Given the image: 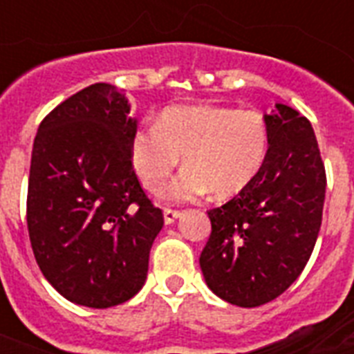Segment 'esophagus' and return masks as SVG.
Listing matches in <instances>:
<instances>
[{
  "label": "esophagus",
  "mask_w": 354,
  "mask_h": 354,
  "mask_svg": "<svg viewBox=\"0 0 354 354\" xmlns=\"http://www.w3.org/2000/svg\"><path fill=\"white\" fill-rule=\"evenodd\" d=\"M182 216V213L176 209H163V221H165V224L169 226V224H174V222L178 221Z\"/></svg>",
  "instance_id": "obj_1"
}]
</instances>
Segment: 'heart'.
Returning <instances> with one entry per match:
<instances>
[{
    "label": "heart",
    "instance_id": "b5f03b06",
    "mask_svg": "<svg viewBox=\"0 0 354 354\" xmlns=\"http://www.w3.org/2000/svg\"><path fill=\"white\" fill-rule=\"evenodd\" d=\"M268 152V127L253 110L171 106L128 143V160L147 191L158 193L183 156V169L161 196L191 202L209 191L241 193L257 178Z\"/></svg>",
    "mask_w": 354,
    "mask_h": 354
}]
</instances>
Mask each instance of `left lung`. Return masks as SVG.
I'll return each instance as SVG.
<instances>
[{"mask_svg": "<svg viewBox=\"0 0 354 354\" xmlns=\"http://www.w3.org/2000/svg\"><path fill=\"white\" fill-rule=\"evenodd\" d=\"M268 152L257 178L227 204L209 209L211 236L200 268L213 294L236 307L281 296L310 259L325 202V167L310 122L277 102Z\"/></svg>", "mask_w": 354, "mask_h": 354, "instance_id": "1", "label": "left lung"}]
</instances>
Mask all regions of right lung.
<instances>
[{
    "label": "right lung",
    "mask_w": 354,
    "mask_h": 354,
    "mask_svg": "<svg viewBox=\"0 0 354 354\" xmlns=\"http://www.w3.org/2000/svg\"><path fill=\"white\" fill-rule=\"evenodd\" d=\"M136 130L124 91L97 82L58 104L36 132L30 246L53 288L82 307L108 308L136 296L163 227L128 160Z\"/></svg>",
    "instance_id": "add662e5"
}]
</instances>
